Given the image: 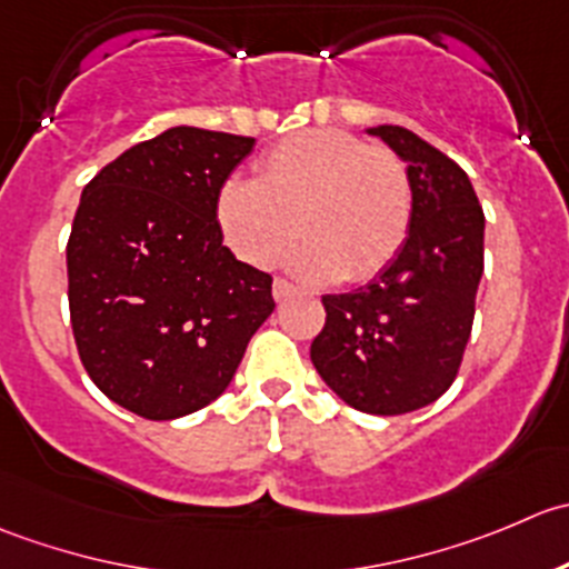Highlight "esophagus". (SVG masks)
Listing matches in <instances>:
<instances>
[{
    "instance_id": "esophagus-1",
    "label": "esophagus",
    "mask_w": 569,
    "mask_h": 569,
    "mask_svg": "<svg viewBox=\"0 0 569 569\" xmlns=\"http://www.w3.org/2000/svg\"><path fill=\"white\" fill-rule=\"evenodd\" d=\"M292 292H296V287L287 282V279H273V298H277V301H284Z\"/></svg>"
}]
</instances>
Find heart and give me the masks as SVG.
I'll use <instances>...</instances> for the list:
<instances>
[{"label": "heart", "mask_w": 569, "mask_h": 569, "mask_svg": "<svg viewBox=\"0 0 569 569\" xmlns=\"http://www.w3.org/2000/svg\"><path fill=\"white\" fill-rule=\"evenodd\" d=\"M412 210L401 157L337 129L282 140L254 179H229L216 199L218 229L249 266L277 262L298 229L303 240L287 262L312 282L376 277L401 251Z\"/></svg>", "instance_id": "heart-1"}]
</instances>
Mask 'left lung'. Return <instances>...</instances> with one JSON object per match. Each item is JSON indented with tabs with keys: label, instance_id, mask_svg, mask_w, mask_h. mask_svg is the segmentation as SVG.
Wrapping results in <instances>:
<instances>
[{
	"label": "left lung",
	"instance_id": "1",
	"mask_svg": "<svg viewBox=\"0 0 569 569\" xmlns=\"http://www.w3.org/2000/svg\"><path fill=\"white\" fill-rule=\"evenodd\" d=\"M412 179V227L368 284L323 296L326 323L309 357L320 379L368 415H403L453 385L483 273V210L468 173L392 123L368 129Z\"/></svg>",
	"mask_w": 569,
	"mask_h": 569
}]
</instances>
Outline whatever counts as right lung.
<instances>
[{"label": "right lung", "mask_w": 569, "mask_h": 569, "mask_svg": "<svg viewBox=\"0 0 569 569\" xmlns=\"http://www.w3.org/2000/svg\"><path fill=\"white\" fill-rule=\"evenodd\" d=\"M254 138L171 127L101 168L66 246L77 351L110 401L173 420L216 401L273 312L271 273L234 260L218 190Z\"/></svg>", "instance_id": "1"}]
</instances>
